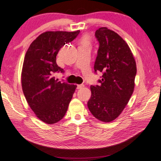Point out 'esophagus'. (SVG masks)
<instances>
[{
    "mask_svg": "<svg viewBox=\"0 0 161 161\" xmlns=\"http://www.w3.org/2000/svg\"><path fill=\"white\" fill-rule=\"evenodd\" d=\"M84 88L83 84H80V85H77V88L78 89H82Z\"/></svg>",
    "mask_w": 161,
    "mask_h": 161,
    "instance_id": "esophagus-1",
    "label": "esophagus"
}]
</instances>
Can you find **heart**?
Wrapping results in <instances>:
<instances>
[{
    "label": "heart",
    "instance_id": "heart-1",
    "mask_svg": "<svg viewBox=\"0 0 161 161\" xmlns=\"http://www.w3.org/2000/svg\"><path fill=\"white\" fill-rule=\"evenodd\" d=\"M81 43H85V44H89V39L87 37L83 38L82 41H81Z\"/></svg>",
    "mask_w": 161,
    "mask_h": 161
}]
</instances>
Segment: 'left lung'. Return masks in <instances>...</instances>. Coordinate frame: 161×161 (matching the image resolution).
I'll list each match as a JSON object with an SVG mask.
<instances>
[{
  "mask_svg": "<svg viewBox=\"0 0 161 161\" xmlns=\"http://www.w3.org/2000/svg\"><path fill=\"white\" fill-rule=\"evenodd\" d=\"M99 42L95 71L103 73L100 86H91L88 107L103 122H111L122 113L135 86L136 64L127 43L114 31L100 27L95 32Z\"/></svg>",
  "mask_w": 161,
  "mask_h": 161,
  "instance_id": "1",
  "label": "left lung"
}]
</instances>
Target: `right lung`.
<instances>
[{"label": "right lung", "instance_id": "right-lung-1", "mask_svg": "<svg viewBox=\"0 0 161 161\" xmlns=\"http://www.w3.org/2000/svg\"><path fill=\"white\" fill-rule=\"evenodd\" d=\"M79 32H43L31 43L25 54L21 74L22 91L34 113L46 124L52 125L62 119L77 87L58 81L53 74L64 72L56 62L58 51Z\"/></svg>", "mask_w": 161, "mask_h": 161}]
</instances>
